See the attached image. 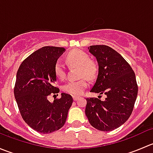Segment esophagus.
Listing matches in <instances>:
<instances>
[{
    "label": "esophagus",
    "mask_w": 153,
    "mask_h": 153,
    "mask_svg": "<svg viewBox=\"0 0 153 153\" xmlns=\"http://www.w3.org/2000/svg\"><path fill=\"white\" fill-rule=\"evenodd\" d=\"M72 98H73L74 101H77V100L79 99V97H78V96H73Z\"/></svg>",
    "instance_id": "obj_1"
}]
</instances>
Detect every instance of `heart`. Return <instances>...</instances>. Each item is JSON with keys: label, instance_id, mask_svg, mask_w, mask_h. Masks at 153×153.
I'll list each match as a JSON object with an SVG mask.
<instances>
[{"label": "heart", "instance_id": "b5f03b06", "mask_svg": "<svg viewBox=\"0 0 153 153\" xmlns=\"http://www.w3.org/2000/svg\"><path fill=\"white\" fill-rule=\"evenodd\" d=\"M67 61L69 67H78V80H70L63 86L62 89L72 95H80L88 86L87 78H93L98 71L96 63L89 59L87 53L81 49H75L69 52L67 55ZM55 75L58 79L64 80L67 75L66 67L61 61H58L54 67Z\"/></svg>", "mask_w": 153, "mask_h": 153}]
</instances>
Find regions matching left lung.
<instances>
[{"instance_id":"left-lung-1","label":"left lung","mask_w":153,"mask_h":153,"mask_svg":"<svg viewBox=\"0 0 153 153\" xmlns=\"http://www.w3.org/2000/svg\"><path fill=\"white\" fill-rule=\"evenodd\" d=\"M96 58L98 74L91 92L104 94L105 101L87 98L85 113L89 124L100 131H112L124 124L138 95L134 71L118 52L106 45L88 47ZM101 95H98V98Z\"/></svg>"}]
</instances>
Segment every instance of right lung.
<instances>
[{
  "mask_svg": "<svg viewBox=\"0 0 153 153\" xmlns=\"http://www.w3.org/2000/svg\"><path fill=\"white\" fill-rule=\"evenodd\" d=\"M63 47H44L31 54L17 72L14 94L23 119L41 133L61 129L73 102L72 96L61 93V98L49 101L48 96L58 93L54 67L64 53Z\"/></svg>",
  "mask_w": 153,
  "mask_h": 153,
  "instance_id": "1",
  "label": "right lung"
}]
</instances>
